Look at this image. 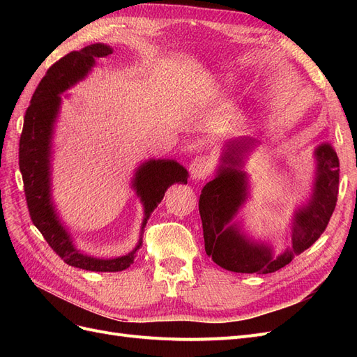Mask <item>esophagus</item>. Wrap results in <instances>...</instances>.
Returning a JSON list of instances; mask_svg holds the SVG:
<instances>
[{"instance_id":"1","label":"esophagus","mask_w":357,"mask_h":357,"mask_svg":"<svg viewBox=\"0 0 357 357\" xmlns=\"http://www.w3.org/2000/svg\"><path fill=\"white\" fill-rule=\"evenodd\" d=\"M189 169H190V176L193 180H198V181L204 180L211 172V160L208 156H205V155L197 156L190 162Z\"/></svg>"}]
</instances>
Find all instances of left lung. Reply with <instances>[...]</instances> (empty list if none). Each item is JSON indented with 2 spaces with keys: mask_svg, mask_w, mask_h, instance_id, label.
<instances>
[{
  "mask_svg": "<svg viewBox=\"0 0 357 357\" xmlns=\"http://www.w3.org/2000/svg\"><path fill=\"white\" fill-rule=\"evenodd\" d=\"M256 144L250 137L231 139L215 177L202 188L199 197L205 252L219 266L243 274L275 273L307 250L325 232L338 197L340 160L332 146L323 143L314 150L317 164L311 198L294 214L291 244L274 256L271 245L248 238L234 220L248 198L243 159Z\"/></svg>",
  "mask_w": 357,
  "mask_h": 357,
  "instance_id": "8db88e82",
  "label": "left lung"
}]
</instances>
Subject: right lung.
I'll list each match as a JSON object with an SVG mask.
<instances>
[{
    "mask_svg": "<svg viewBox=\"0 0 357 357\" xmlns=\"http://www.w3.org/2000/svg\"><path fill=\"white\" fill-rule=\"evenodd\" d=\"M113 49L102 43L70 52L47 70L32 95L24 119L19 142V168L24 178V190L31 220L67 265L96 273L123 271L134 262L143 244V231L150 214L174 183H188V171L176 160L150 159L139 165L132 178V188L143 202L144 219L139 241L131 253L114 259H98L80 252L63 228L50 193L52 135L61 109V93L83 80L95 66L96 58L109 56Z\"/></svg>",
    "mask_w": 357,
    "mask_h": 357,
    "instance_id": "add662e5",
    "label": "right lung"
}]
</instances>
